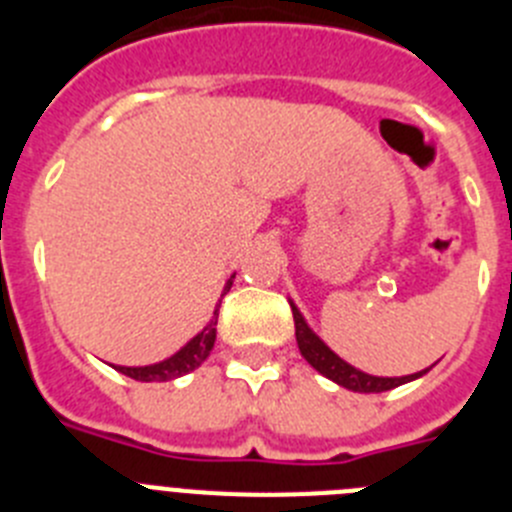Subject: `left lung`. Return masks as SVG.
Here are the masks:
<instances>
[{"label":"left lung","mask_w":512,"mask_h":512,"mask_svg":"<svg viewBox=\"0 0 512 512\" xmlns=\"http://www.w3.org/2000/svg\"><path fill=\"white\" fill-rule=\"evenodd\" d=\"M292 305V302H289ZM292 318H295V336H297V346H300V354L305 356L307 364L312 369H318L323 377L333 379L336 384L346 387L351 392H387L392 387H400L405 382H413V379L423 377L428 369L418 374H408V377H372V374L359 372L356 366L346 364L338 354H333L323 341H320L315 333L310 330V325L305 323V318L300 315L295 305H292Z\"/></svg>","instance_id":"left-lung-1"}]
</instances>
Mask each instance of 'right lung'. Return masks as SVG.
<instances>
[{
	"mask_svg": "<svg viewBox=\"0 0 512 512\" xmlns=\"http://www.w3.org/2000/svg\"><path fill=\"white\" fill-rule=\"evenodd\" d=\"M233 279L235 274L228 279V284H225L223 295H228ZM223 295H220V302H223ZM217 310H220V305L215 307V315H212L210 323L205 325V330L197 333L187 346L179 348V351H176L174 356H169V359L158 361V364H151V366H115V369L125 374V377L135 379V382H169V379H176V377H182V374L194 372V369H197L207 356H210L212 346H215Z\"/></svg>",
	"mask_w": 512,
	"mask_h": 512,
	"instance_id": "obj_1",
	"label": "right lung"
}]
</instances>
